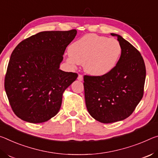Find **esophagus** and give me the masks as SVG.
<instances>
[{
    "instance_id": "obj_1",
    "label": "esophagus",
    "mask_w": 158,
    "mask_h": 158,
    "mask_svg": "<svg viewBox=\"0 0 158 158\" xmlns=\"http://www.w3.org/2000/svg\"><path fill=\"white\" fill-rule=\"evenodd\" d=\"M77 80L80 81H82V80H83V76H82V75L79 74L78 76H77Z\"/></svg>"
}]
</instances>
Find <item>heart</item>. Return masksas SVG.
Masks as SVG:
<instances>
[{
    "instance_id": "1",
    "label": "heart",
    "mask_w": 158,
    "mask_h": 158,
    "mask_svg": "<svg viewBox=\"0 0 158 158\" xmlns=\"http://www.w3.org/2000/svg\"><path fill=\"white\" fill-rule=\"evenodd\" d=\"M122 52L118 40L96 34H87L70 46L68 62L83 64L87 73L94 76L106 75L115 68Z\"/></svg>"
}]
</instances>
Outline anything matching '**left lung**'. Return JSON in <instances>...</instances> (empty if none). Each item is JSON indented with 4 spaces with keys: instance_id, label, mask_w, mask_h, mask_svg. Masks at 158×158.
<instances>
[{
    "instance_id": "obj_1",
    "label": "left lung",
    "mask_w": 158,
    "mask_h": 158,
    "mask_svg": "<svg viewBox=\"0 0 158 158\" xmlns=\"http://www.w3.org/2000/svg\"><path fill=\"white\" fill-rule=\"evenodd\" d=\"M122 47L117 64L102 76H84L85 103L93 118L102 123L125 120L131 115L143 95L146 66L137 49L120 35Z\"/></svg>"
}]
</instances>
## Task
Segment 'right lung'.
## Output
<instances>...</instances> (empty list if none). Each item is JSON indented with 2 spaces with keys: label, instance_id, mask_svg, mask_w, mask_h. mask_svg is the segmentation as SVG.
<instances>
[{
  "label": "right lung",
  "instance_id": "1",
  "mask_svg": "<svg viewBox=\"0 0 158 158\" xmlns=\"http://www.w3.org/2000/svg\"><path fill=\"white\" fill-rule=\"evenodd\" d=\"M76 29L43 31L26 38L10 56L5 77L10 105L18 118L41 123L57 114L65 89L77 77L59 69Z\"/></svg>",
  "mask_w": 158,
  "mask_h": 158
}]
</instances>
